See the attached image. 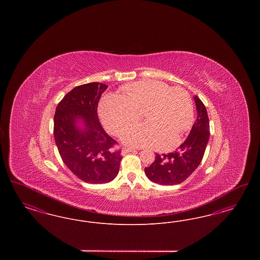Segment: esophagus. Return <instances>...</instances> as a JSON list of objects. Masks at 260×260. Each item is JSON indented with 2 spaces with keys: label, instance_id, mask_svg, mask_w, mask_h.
<instances>
[{
  "label": "esophagus",
  "instance_id": "esophagus-1",
  "mask_svg": "<svg viewBox=\"0 0 260 260\" xmlns=\"http://www.w3.org/2000/svg\"><path fill=\"white\" fill-rule=\"evenodd\" d=\"M135 151H136L135 148H132V147H124L123 150H122V154L125 155V154H127V153H129V152H135Z\"/></svg>",
  "mask_w": 260,
  "mask_h": 260
}]
</instances>
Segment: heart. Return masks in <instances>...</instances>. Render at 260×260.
Listing matches in <instances>:
<instances>
[{
	"label": "heart",
	"instance_id": "obj_1",
	"mask_svg": "<svg viewBox=\"0 0 260 260\" xmlns=\"http://www.w3.org/2000/svg\"><path fill=\"white\" fill-rule=\"evenodd\" d=\"M121 95H106L99 105V117L115 136L138 118L143 110L147 122L128 129L122 136L124 143L155 146L162 151L176 147L181 136L194 120V105L189 92L181 87H169L157 80H140L121 88Z\"/></svg>",
	"mask_w": 260,
	"mask_h": 260
}]
</instances>
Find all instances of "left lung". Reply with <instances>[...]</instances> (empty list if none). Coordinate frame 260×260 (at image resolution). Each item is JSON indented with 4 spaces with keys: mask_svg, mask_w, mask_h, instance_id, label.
Masks as SVG:
<instances>
[{
    "mask_svg": "<svg viewBox=\"0 0 260 260\" xmlns=\"http://www.w3.org/2000/svg\"><path fill=\"white\" fill-rule=\"evenodd\" d=\"M198 117L185 141L169 154H156L155 161L144 172L151 181L161 185L180 184L203 160L210 138V121L206 106L195 96Z\"/></svg>",
    "mask_w": 260,
    "mask_h": 260,
    "instance_id": "8db88e82",
    "label": "left lung"
}]
</instances>
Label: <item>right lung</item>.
Masks as SVG:
<instances>
[{
  "label": "right lung",
  "instance_id": "1",
  "mask_svg": "<svg viewBox=\"0 0 260 260\" xmlns=\"http://www.w3.org/2000/svg\"><path fill=\"white\" fill-rule=\"evenodd\" d=\"M107 86L89 83L74 87L58 103L53 118V136L66 167L81 180L91 184L112 181L122 160L118 142L100 124L98 106ZM82 118L85 128L75 121Z\"/></svg>",
  "mask_w": 260,
  "mask_h": 260
}]
</instances>
